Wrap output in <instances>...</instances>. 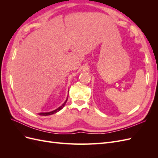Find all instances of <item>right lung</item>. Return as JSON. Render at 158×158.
Wrapping results in <instances>:
<instances>
[{"label":"right lung","mask_w":158,"mask_h":158,"mask_svg":"<svg viewBox=\"0 0 158 158\" xmlns=\"http://www.w3.org/2000/svg\"><path fill=\"white\" fill-rule=\"evenodd\" d=\"M67 99H68V98H66V101L64 102V103H63V105H62L61 106H60L59 107H58V108H57L56 109L54 110V111H51V112H47V113H39V114H40V115H43V116H47V115H51V114H54V113H56V112L59 111L60 110H61L63 108V107L65 106V104H66V102H67Z\"/></svg>","instance_id":"add662e5"}]
</instances>
